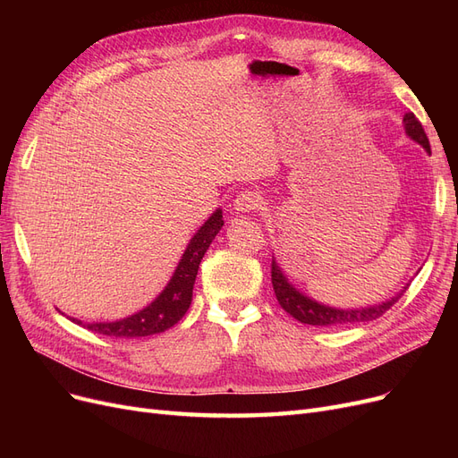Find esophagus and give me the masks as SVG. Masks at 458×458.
Returning a JSON list of instances; mask_svg holds the SVG:
<instances>
[{"label": "esophagus", "instance_id": "esophagus-1", "mask_svg": "<svg viewBox=\"0 0 458 458\" xmlns=\"http://www.w3.org/2000/svg\"><path fill=\"white\" fill-rule=\"evenodd\" d=\"M263 206V197L258 191H242L241 195L234 199V210L237 212H254Z\"/></svg>", "mask_w": 458, "mask_h": 458}]
</instances>
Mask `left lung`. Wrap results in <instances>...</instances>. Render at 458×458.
Returning a JSON list of instances; mask_svg holds the SVG:
<instances>
[{"label": "left lung", "instance_id": "1", "mask_svg": "<svg viewBox=\"0 0 458 458\" xmlns=\"http://www.w3.org/2000/svg\"><path fill=\"white\" fill-rule=\"evenodd\" d=\"M405 122V131L417 143H420L428 152L429 150V141L428 135L422 128V123L419 122V118L414 116L412 113H407L403 116ZM271 283H273V290L276 301L281 303V308L293 315L296 321L303 323V325H313V327H345V325H357V323H367V321H374V318L382 317L387 310H390L394 303L401 298L399 296L387 300L386 303H380V306H370V308H363V310H336V308H328V306H321L310 298H306L303 294H300L298 290L288 284V281L284 279V275L281 273L279 266H276L275 259L271 261Z\"/></svg>", "mask_w": 458, "mask_h": 458}]
</instances>
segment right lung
Segmentation results:
<instances>
[{
  "instance_id": "obj_1",
  "label": "right lung",
  "mask_w": 458,
  "mask_h": 458,
  "mask_svg": "<svg viewBox=\"0 0 458 458\" xmlns=\"http://www.w3.org/2000/svg\"><path fill=\"white\" fill-rule=\"evenodd\" d=\"M221 225H224V216H221V210H217L199 229L195 237L191 239L187 250L172 276V281L148 308L128 318H122V321L93 323L86 327L91 332H97V335L110 336V338H141V336L158 335V332H164L170 327H174L179 318L187 313L191 306L192 286H195L200 259L204 258L208 246H210L212 241L216 239ZM72 321L81 325V321H76V318H72Z\"/></svg>"
}]
</instances>
